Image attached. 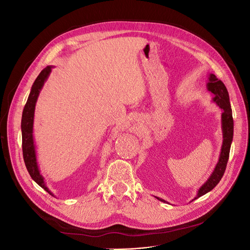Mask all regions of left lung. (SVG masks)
Segmentation results:
<instances>
[{"label": "left lung", "mask_w": 250, "mask_h": 250, "mask_svg": "<svg viewBox=\"0 0 250 250\" xmlns=\"http://www.w3.org/2000/svg\"><path fill=\"white\" fill-rule=\"evenodd\" d=\"M208 89L210 93L214 94L213 101L218 105L219 107L222 109V116H221V121H222V132H223V143H222V147H221V153L220 156H219V161L216 165V167L213 171V173L210 174V176L208 179L204 183L200 188L198 190L197 196L194 199H197L200 196L208 193L209 191L213 190V188L219 184V181L221 180L223 174L226 169V165H228V161L229 157V150H230V145L232 142V137H233V120H232V111H231V106H230V102H229V92L226 89V86L224 85V83L219 80L214 74H209L208 77ZM160 201L163 202H167L164 199L156 197ZM193 201V200H192Z\"/></svg>", "instance_id": "obj_1"}]
</instances>
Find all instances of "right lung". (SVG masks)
<instances>
[{
    "mask_svg": "<svg viewBox=\"0 0 250 250\" xmlns=\"http://www.w3.org/2000/svg\"><path fill=\"white\" fill-rule=\"evenodd\" d=\"M51 65H48L40 73L39 76L35 79L33 85L31 87V92L28 97L27 103L22 110L21 116V147H22V156H24V162L26 168L30 174V176L35 181V183L41 186L44 191H47L50 195H53L44 183L43 177L40 172L39 165L36 160L35 145L33 140V122H34V110L37 98L41 93V90L44 84V82L48 79L49 75L52 71Z\"/></svg>",
    "mask_w": 250,
    "mask_h": 250,
    "instance_id": "obj_1",
    "label": "right lung"
}]
</instances>
